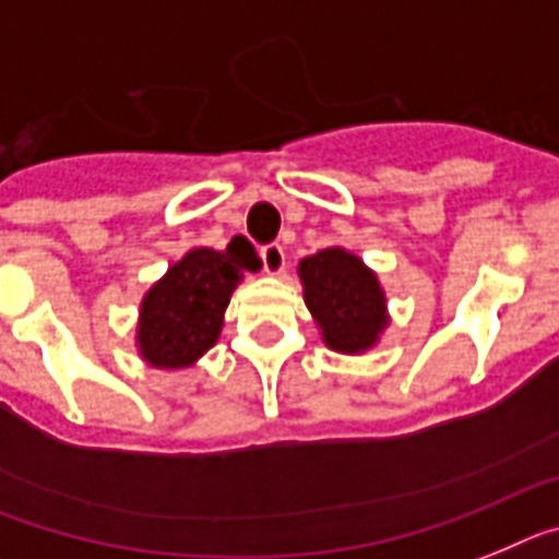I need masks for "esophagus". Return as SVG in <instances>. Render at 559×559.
Listing matches in <instances>:
<instances>
[{
	"instance_id": "esophagus-1",
	"label": "esophagus",
	"mask_w": 559,
	"mask_h": 559,
	"mask_svg": "<svg viewBox=\"0 0 559 559\" xmlns=\"http://www.w3.org/2000/svg\"><path fill=\"white\" fill-rule=\"evenodd\" d=\"M261 261H264V273L266 275H281L286 266L284 247L281 245H264L261 247Z\"/></svg>"
}]
</instances>
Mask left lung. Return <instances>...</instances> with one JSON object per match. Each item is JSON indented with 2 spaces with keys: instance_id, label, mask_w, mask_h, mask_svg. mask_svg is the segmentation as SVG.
<instances>
[{
  "instance_id": "8db88e82",
  "label": "left lung",
  "mask_w": 559,
  "mask_h": 559,
  "mask_svg": "<svg viewBox=\"0 0 559 559\" xmlns=\"http://www.w3.org/2000/svg\"><path fill=\"white\" fill-rule=\"evenodd\" d=\"M298 278L320 337L332 352L362 354L388 329V300L380 278L346 247H326L300 259Z\"/></svg>"
}]
</instances>
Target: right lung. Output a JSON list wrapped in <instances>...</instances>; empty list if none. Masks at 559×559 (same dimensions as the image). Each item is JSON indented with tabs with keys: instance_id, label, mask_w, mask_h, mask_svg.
I'll return each instance as SVG.
<instances>
[{
	"instance_id": "add662e5",
	"label": "right lung",
	"mask_w": 559,
	"mask_h": 559,
	"mask_svg": "<svg viewBox=\"0 0 559 559\" xmlns=\"http://www.w3.org/2000/svg\"><path fill=\"white\" fill-rule=\"evenodd\" d=\"M259 266L255 250L241 239L227 250H188L140 300L134 343L143 362L165 371L193 366L216 346L233 289Z\"/></svg>"
}]
</instances>
